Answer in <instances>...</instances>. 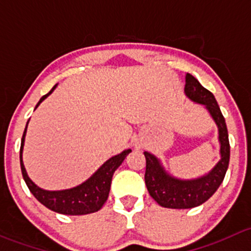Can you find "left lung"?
I'll return each mask as SVG.
<instances>
[{
	"label": "left lung",
	"instance_id": "left-lung-1",
	"mask_svg": "<svg viewBox=\"0 0 251 251\" xmlns=\"http://www.w3.org/2000/svg\"><path fill=\"white\" fill-rule=\"evenodd\" d=\"M185 94L192 101L204 105L215 121L219 129L221 159L208 174L197 179L181 180L168 174L156 156L144 152L146 158L145 183L147 191L164 208L190 209L206 202L224 181L229 163V141L226 122L213 93L205 89L192 75L187 74Z\"/></svg>",
	"mask_w": 251,
	"mask_h": 251
}]
</instances>
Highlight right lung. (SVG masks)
I'll return each mask as SVG.
<instances>
[{
  "instance_id": "1",
  "label": "right lung",
  "mask_w": 251,
  "mask_h": 251,
  "mask_svg": "<svg viewBox=\"0 0 251 251\" xmlns=\"http://www.w3.org/2000/svg\"><path fill=\"white\" fill-rule=\"evenodd\" d=\"M55 87L56 84L51 88L48 94L41 98L35 108L38 107V105L55 89ZM27 123L25 126L24 134H23L22 145H20V167H22L23 177H24L30 192L35 196L36 200L50 210L59 214H64V215H86V214L95 213V211L100 210L107 201L113 173L122 164L126 154L130 153L131 150H125L120 154L111 157L89 179L82 182L81 185L76 186V187L61 191L43 190V188L35 185L32 180L27 176L24 163H23V149H24Z\"/></svg>"
}]
</instances>
